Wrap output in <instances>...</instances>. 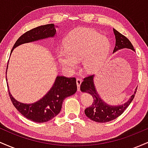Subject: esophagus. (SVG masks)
<instances>
[{"label": "esophagus", "instance_id": "1", "mask_svg": "<svg viewBox=\"0 0 148 148\" xmlns=\"http://www.w3.org/2000/svg\"><path fill=\"white\" fill-rule=\"evenodd\" d=\"M81 82H82V79H80V78H77L76 79V85H77L78 91H80V86H81Z\"/></svg>", "mask_w": 148, "mask_h": 148}]
</instances>
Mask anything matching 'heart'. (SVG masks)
Wrapping results in <instances>:
<instances>
[{"mask_svg":"<svg viewBox=\"0 0 148 148\" xmlns=\"http://www.w3.org/2000/svg\"><path fill=\"white\" fill-rule=\"evenodd\" d=\"M64 49L58 53V60L62 67L69 71L76 69L82 61L88 72L97 70L109 54L111 45L106 37L95 30L81 29L66 39Z\"/></svg>","mask_w":148,"mask_h":148,"instance_id":"1","label":"heart"}]
</instances>
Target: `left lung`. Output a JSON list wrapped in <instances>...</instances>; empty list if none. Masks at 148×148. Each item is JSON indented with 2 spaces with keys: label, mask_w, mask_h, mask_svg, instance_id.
Segmentation results:
<instances>
[{
  "label": "left lung",
  "mask_w": 148,
  "mask_h": 148,
  "mask_svg": "<svg viewBox=\"0 0 148 148\" xmlns=\"http://www.w3.org/2000/svg\"><path fill=\"white\" fill-rule=\"evenodd\" d=\"M113 32L115 37V47L113 53L125 48L132 49L134 51H135L132 44L126 37L124 36L115 29H113ZM93 79H94V75L86 77L81 85V90L90 94L94 99L92 106L86 108L85 114L90 120L97 123H107L113 120L123 114L125 110L130 106L132 100L134 99L137 88H136L134 93L131 96L130 99L127 102L118 106H111L105 103L100 98L99 94L96 90Z\"/></svg>",
  "instance_id": "1"
}]
</instances>
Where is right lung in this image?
Masks as SVG:
<instances>
[{"label": "right lung", "instance_id": "1", "mask_svg": "<svg viewBox=\"0 0 148 148\" xmlns=\"http://www.w3.org/2000/svg\"><path fill=\"white\" fill-rule=\"evenodd\" d=\"M56 33V30L53 23L41 25L28 30L16 40L11 53L14 48L22 44L53 37ZM8 67V65L7 66V69ZM76 90L77 86L75 78L58 76L50 90L41 99L33 103H23L13 97L8 88L10 99L15 108L21 115L35 123H45L56 116L60 112L63 100L67 97L74 95Z\"/></svg>", "mask_w": 148, "mask_h": 148}]
</instances>
